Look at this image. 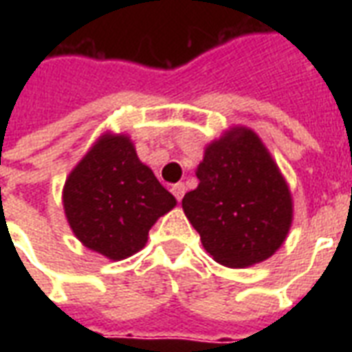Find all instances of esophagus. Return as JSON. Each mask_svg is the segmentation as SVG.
Masks as SVG:
<instances>
[{"label":"esophagus","mask_w":352,"mask_h":352,"mask_svg":"<svg viewBox=\"0 0 352 352\" xmlns=\"http://www.w3.org/2000/svg\"><path fill=\"white\" fill-rule=\"evenodd\" d=\"M184 192H186V186H184L182 182H177V184H173V186H171V193L175 195L177 201H181V199L184 197Z\"/></svg>","instance_id":"34e87169"}]
</instances>
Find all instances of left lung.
Listing matches in <instances>:
<instances>
[{
  "label": "left lung",
  "mask_w": 352,
  "mask_h": 352,
  "mask_svg": "<svg viewBox=\"0 0 352 352\" xmlns=\"http://www.w3.org/2000/svg\"><path fill=\"white\" fill-rule=\"evenodd\" d=\"M199 186L182 210L204 250L232 268L272 256L292 225V197L278 164L248 127H232L206 146L197 166Z\"/></svg>",
  "instance_id": "8db88e82"
}]
</instances>
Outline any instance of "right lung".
<instances>
[{
  "label": "right lung",
  "instance_id": "add662e5",
  "mask_svg": "<svg viewBox=\"0 0 352 352\" xmlns=\"http://www.w3.org/2000/svg\"><path fill=\"white\" fill-rule=\"evenodd\" d=\"M175 204L126 135H102L63 186L71 230L89 250L113 261L144 248L149 228Z\"/></svg>",
  "mask_w": 352,
  "mask_h": 352
}]
</instances>
